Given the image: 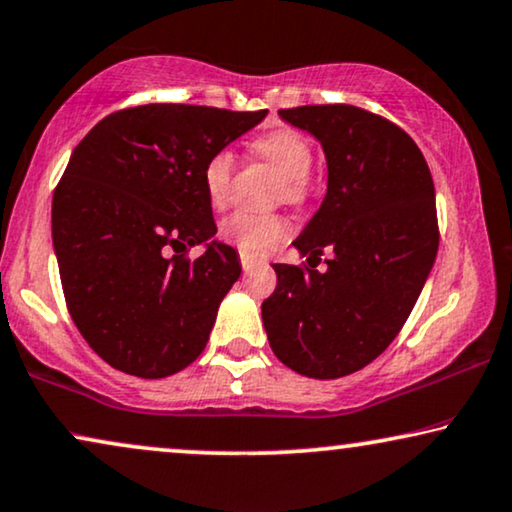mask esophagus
<instances>
[{
  "label": "esophagus",
  "instance_id": "obj_1",
  "mask_svg": "<svg viewBox=\"0 0 512 512\" xmlns=\"http://www.w3.org/2000/svg\"><path fill=\"white\" fill-rule=\"evenodd\" d=\"M254 265H256L254 258H249V256L242 254V268H244V272H249L251 268H254Z\"/></svg>",
  "mask_w": 512,
  "mask_h": 512
}]
</instances>
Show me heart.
Segmentation results:
<instances>
[{
    "label": "heart",
    "instance_id": "1",
    "mask_svg": "<svg viewBox=\"0 0 512 512\" xmlns=\"http://www.w3.org/2000/svg\"><path fill=\"white\" fill-rule=\"evenodd\" d=\"M251 152L282 174L280 197L287 202H301L308 192V174L315 162L313 145L308 138L298 131L280 129L256 138ZM232 174H235V157L228 150L216 152L204 164L202 181L211 207H225ZM287 232L289 223L282 216H256L247 214V211H237V214L225 218L221 225V235L225 240L235 244L247 256L268 254L287 237Z\"/></svg>",
    "mask_w": 512,
    "mask_h": 512
}]
</instances>
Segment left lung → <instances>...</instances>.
Segmentation results:
<instances>
[{"mask_svg":"<svg viewBox=\"0 0 512 512\" xmlns=\"http://www.w3.org/2000/svg\"><path fill=\"white\" fill-rule=\"evenodd\" d=\"M327 157V195L294 240L308 268L275 263L261 305L272 353L310 378L360 371L393 343L433 270L435 185L400 126L355 105L280 110ZM335 251L324 273L312 261Z\"/></svg>","mask_w":512,"mask_h":512,"instance_id":"left-lung-1","label":"left lung"}]
</instances>
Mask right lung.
Masks as SVG:
<instances>
[{
	"label": "right lung",
	"instance_id": "1",
	"mask_svg": "<svg viewBox=\"0 0 512 512\" xmlns=\"http://www.w3.org/2000/svg\"><path fill=\"white\" fill-rule=\"evenodd\" d=\"M265 115L141 105L101 119L72 152L53 192V251L72 320L110 367L164 378L202 355L242 272L214 237L202 171ZM197 243L205 251L190 262L182 254Z\"/></svg>",
	"mask_w": 512,
	"mask_h": 512
}]
</instances>
